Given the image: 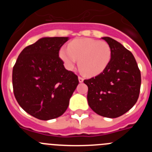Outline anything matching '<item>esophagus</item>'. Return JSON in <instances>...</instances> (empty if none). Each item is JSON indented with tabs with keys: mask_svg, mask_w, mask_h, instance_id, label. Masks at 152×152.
Masks as SVG:
<instances>
[{
	"mask_svg": "<svg viewBox=\"0 0 152 152\" xmlns=\"http://www.w3.org/2000/svg\"><path fill=\"white\" fill-rule=\"evenodd\" d=\"M78 80H79V82L80 83H82L83 81H84V78L81 77H78Z\"/></svg>",
	"mask_w": 152,
	"mask_h": 152,
	"instance_id": "1",
	"label": "esophagus"
}]
</instances>
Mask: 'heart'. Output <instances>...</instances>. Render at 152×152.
<instances>
[{
    "instance_id": "heart-1",
    "label": "heart",
    "mask_w": 152,
    "mask_h": 152,
    "mask_svg": "<svg viewBox=\"0 0 152 152\" xmlns=\"http://www.w3.org/2000/svg\"><path fill=\"white\" fill-rule=\"evenodd\" d=\"M59 56L68 69L72 70L78 61L79 69L84 75L94 77L106 69L111 58V49L104 41L91 38L77 39L68 48H61Z\"/></svg>"
}]
</instances>
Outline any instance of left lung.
<instances>
[{
    "instance_id": "1",
    "label": "left lung",
    "mask_w": 152,
    "mask_h": 152,
    "mask_svg": "<svg viewBox=\"0 0 152 152\" xmlns=\"http://www.w3.org/2000/svg\"><path fill=\"white\" fill-rule=\"evenodd\" d=\"M111 49L106 69L84 80L90 107L100 116L116 118L128 112L139 96L141 73L132 52L110 37H103Z\"/></svg>"
}]
</instances>
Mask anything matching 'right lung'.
Masks as SVG:
<instances>
[{"mask_svg":"<svg viewBox=\"0 0 152 152\" xmlns=\"http://www.w3.org/2000/svg\"><path fill=\"white\" fill-rule=\"evenodd\" d=\"M68 37H44L26 46L13 68L16 100L24 110L41 120L59 117L78 84L77 76L68 71L58 56Z\"/></svg>","mask_w":152,"mask_h":152,"instance_id":"add662e5","label":"right lung"}]
</instances>
